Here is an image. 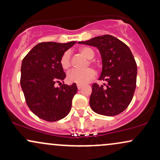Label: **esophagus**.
<instances>
[{
	"mask_svg": "<svg viewBox=\"0 0 160 160\" xmlns=\"http://www.w3.org/2000/svg\"><path fill=\"white\" fill-rule=\"evenodd\" d=\"M82 85H80V84H78V89H82Z\"/></svg>",
	"mask_w": 160,
	"mask_h": 160,
	"instance_id": "esophagus-1",
	"label": "esophagus"
}]
</instances>
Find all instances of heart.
<instances>
[{
    "label": "heart",
    "mask_w": 160,
    "mask_h": 160,
    "mask_svg": "<svg viewBox=\"0 0 160 160\" xmlns=\"http://www.w3.org/2000/svg\"><path fill=\"white\" fill-rule=\"evenodd\" d=\"M79 51L85 58L87 59H92L95 56V52L89 47H81L79 49ZM89 64H92V62L89 61ZM60 65L64 70H68L71 67V53L69 51L64 52L60 59ZM95 77V71L91 68H87L83 71L79 70H72L68 74V81L72 83L83 84L87 83L92 80Z\"/></svg>",
    "instance_id": "obj_1"
}]
</instances>
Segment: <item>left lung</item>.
I'll list each match as a JSON object with an SVG mask.
<instances>
[{
  "label": "left lung",
  "mask_w": 160,
  "mask_h": 160,
  "mask_svg": "<svg viewBox=\"0 0 160 160\" xmlns=\"http://www.w3.org/2000/svg\"><path fill=\"white\" fill-rule=\"evenodd\" d=\"M80 44L98 48L102 56V71L99 78L107 84L92 86L89 104L93 111L104 116H116L126 109L136 87L137 65L130 49L115 37H95Z\"/></svg>",
  "instance_id": "obj_1"
}]
</instances>
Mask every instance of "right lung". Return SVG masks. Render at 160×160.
<instances>
[{
	"mask_svg": "<svg viewBox=\"0 0 160 160\" xmlns=\"http://www.w3.org/2000/svg\"><path fill=\"white\" fill-rule=\"evenodd\" d=\"M76 43L43 42L34 47L23 58L21 87L29 109L42 120L55 122L69 113L72 99L78 92L76 83L62 84L65 73L60 65L63 53ZM64 82V81H63Z\"/></svg>",
	"mask_w": 160,
	"mask_h": 160,
	"instance_id": "obj_1",
	"label": "right lung"
}]
</instances>
